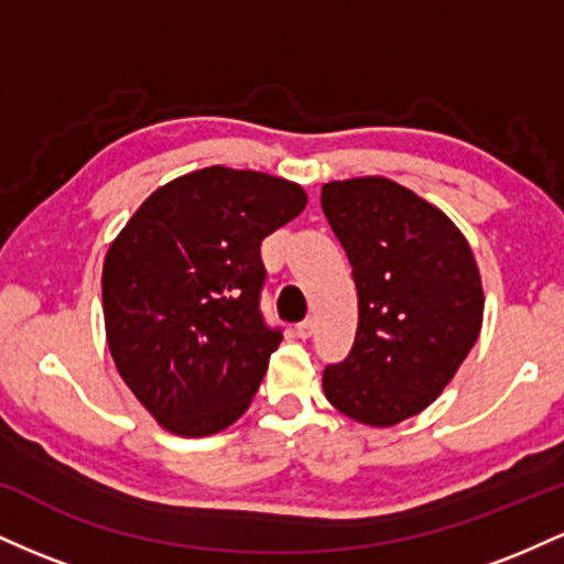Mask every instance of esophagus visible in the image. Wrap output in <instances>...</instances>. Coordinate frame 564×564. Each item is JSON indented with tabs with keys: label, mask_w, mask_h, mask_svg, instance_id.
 <instances>
[{
	"label": "esophagus",
	"mask_w": 564,
	"mask_h": 564,
	"mask_svg": "<svg viewBox=\"0 0 564 564\" xmlns=\"http://www.w3.org/2000/svg\"><path fill=\"white\" fill-rule=\"evenodd\" d=\"M296 336H300V339H307V336H313V332H315V318H304L302 323H296Z\"/></svg>",
	"instance_id": "1"
}]
</instances>
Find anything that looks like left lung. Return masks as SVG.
I'll return each instance as SVG.
<instances>
[{
  "mask_svg": "<svg viewBox=\"0 0 564 564\" xmlns=\"http://www.w3.org/2000/svg\"><path fill=\"white\" fill-rule=\"evenodd\" d=\"M321 206L358 289L355 345L326 366L323 392L355 422L392 426L424 411L475 347L480 270L462 230L392 180L328 183Z\"/></svg>",
  "mask_w": 564,
  "mask_h": 564,
  "instance_id": "left-lung-1",
  "label": "left lung"
}]
</instances>
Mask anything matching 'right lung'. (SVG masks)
<instances>
[{"mask_svg": "<svg viewBox=\"0 0 564 564\" xmlns=\"http://www.w3.org/2000/svg\"><path fill=\"white\" fill-rule=\"evenodd\" d=\"M304 204L289 180L206 166L148 196L111 243L108 347L164 430L215 435L249 408L283 339L260 310V246Z\"/></svg>", "mask_w": 564, "mask_h": 564, "instance_id": "add662e5", "label": "right lung"}]
</instances>
